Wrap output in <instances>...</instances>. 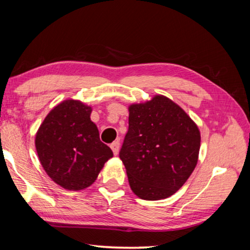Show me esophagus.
<instances>
[{"mask_svg":"<svg viewBox=\"0 0 250 250\" xmlns=\"http://www.w3.org/2000/svg\"><path fill=\"white\" fill-rule=\"evenodd\" d=\"M110 146H111V149H112L113 153H114V154H118L119 149H120V142H119L118 140H117V141H113L112 144L110 145Z\"/></svg>","mask_w":250,"mask_h":250,"instance_id":"34e87169","label":"esophagus"}]
</instances>
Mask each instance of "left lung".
Returning <instances> with one entry per match:
<instances>
[{"label": "left lung", "mask_w": 250, "mask_h": 250, "mask_svg": "<svg viewBox=\"0 0 250 250\" xmlns=\"http://www.w3.org/2000/svg\"><path fill=\"white\" fill-rule=\"evenodd\" d=\"M199 149L197 125L170 99L156 96L129 106V129L119 156L141 199H165L179 190L196 168Z\"/></svg>", "instance_id": "8db88e82"}]
</instances>
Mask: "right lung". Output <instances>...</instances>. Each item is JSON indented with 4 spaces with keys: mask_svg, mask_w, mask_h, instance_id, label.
I'll list each match as a JSON object with an SVG mask.
<instances>
[{
    "mask_svg": "<svg viewBox=\"0 0 250 250\" xmlns=\"http://www.w3.org/2000/svg\"><path fill=\"white\" fill-rule=\"evenodd\" d=\"M91 111L81 101H63L50 111L35 136L43 169L64 189L89 187L113 157L112 150L100 140Z\"/></svg>",
    "mask_w": 250,
    "mask_h": 250,
    "instance_id": "1",
    "label": "right lung"
}]
</instances>
